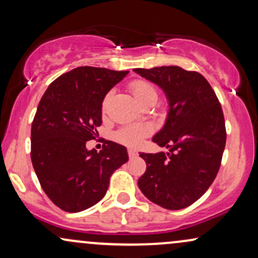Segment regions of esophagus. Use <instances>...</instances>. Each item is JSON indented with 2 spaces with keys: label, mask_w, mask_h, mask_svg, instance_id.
<instances>
[{
  "label": "esophagus",
  "mask_w": 258,
  "mask_h": 258,
  "mask_svg": "<svg viewBox=\"0 0 258 258\" xmlns=\"http://www.w3.org/2000/svg\"><path fill=\"white\" fill-rule=\"evenodd\" d=\"M127 151H128V156L130 157L137 156V151H136L133 148H128V150H127Z\"/></svg>",
  "instance_id": "1"
}]
</instances>
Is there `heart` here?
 Masks as SVG:
<instances>
[{
	"mask_svg": "<svg viewBox=\"0 0 258 258\" xmlns=\"http://www.w3.org/2000/svg\"><path fill=\"white\" fill-rule=\"evenodd\" d=\"M131 90L139 103H143V102L148 101V99H155V101H156L157 98L156 86H155L153 83L149 82V80H135V82L131 83ZM111 94H113V92L109 91L104 96L103 102H102V109L103 110L107 108V104L111 97ZM149 132H150V128L145 125L127 126L121 128L120 131H117L116 139L122 143H126V144H137V143L141 141L145 135H148Z\"/></svg>",
	"mask_w": 258,
	"mask_h": 258,
	"instance_id": "heart-1",
	"label": "heart"
}]
</instances>
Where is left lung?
Instances as JSON below:
<instances>
[{"label": "left lung", "instance_id": "obj_1", "mask_svg": "<svg viewBox=\"0 0 258 258\" xmlns=\"http://www.w3.org/2000/svg\"><path fill=\"white\" fill-rule=\"evenodd\" d=\"M135 72L159 85L169 101L166 123L153 138L168 153L139 155L147 170L138 186L157 206L184 209L206 194L221 166L226 145L221 104L208 80L195 71L162 66Z\"/></svg>", "mask_w": 258, "mask_h": 258}]
</instances>
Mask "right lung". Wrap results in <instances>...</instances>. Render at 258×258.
<instances>
[{"mask_svg": "<svg viewBox=\"0 0 258 258\" xmlns=\"http://www.w3.org/2000/svg\"><path fill=\"white\" fill-rule=\"evenodd\" d=\"M127 74L74 68L55 79L40 98L31 127V160L43 191L64 212L98 203L114 170L128 161L126 148L111 141L99 153L86 149L102 123L104 96Z\"/></svg>", "mask_w": 258, "mask_h": 258, "instance_id": "obj_1", "label": "right lung"}]
</instances>
